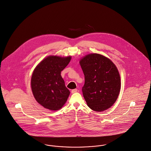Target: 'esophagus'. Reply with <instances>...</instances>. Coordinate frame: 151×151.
<instances>
[{
	"instance_id": "1",
	"label": "esophagus",
	"mask_w": 151,
	"mask_h": 151,
	"mask_svg": "<svg viewBox=\"0 0 151 151\" xmlns=\"http://www.w3.org/2000/svg\"><path fill=\"white\" fill-rule=\"evenodd\" d=\"M78 91L77 89H73L71 90V93H77Z\"/></svg>"
}]
</instances>
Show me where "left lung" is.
Segmentation results:
<instances>
[{
	"instance_id": "left-lung-1",
	"label": "left lung",
	"mask_w": 151,
	"mask_h": 151,
	"mask_svg": "<svg viewBox=\"0 0 151 151\" xmlns=\"http://www.w3.org/2000/svg\"><path fill=\"white\" fill-rule=\"evenodd\" d=\"M80 64L85 77L82 91L88 107L98 112L109 108L121 89L120 76L115 65L97 53L86 55Z\"/></svg>"
}]
</instances>
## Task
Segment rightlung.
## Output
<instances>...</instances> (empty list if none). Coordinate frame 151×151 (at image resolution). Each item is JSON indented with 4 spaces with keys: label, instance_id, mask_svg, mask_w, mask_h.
<instances>
[{
    "label": "right lung",
    "instance_id": "add662e5",
    "mask_svg": "<svg viewBox=\"0 0 151 151\" xmlns=\"http://www.w3.org/2000/svg\"><path fill=\"white\" fill-rule=\"evenodd\" d=\"M71 58L50 55L35 68L31 78L32 90L36 100L45 108L58 110L67 100L70 92L65 86L61 71Z\"/></svg>",
    "mask_w": 151,
    "mask_h": 151
}]
</instances>
